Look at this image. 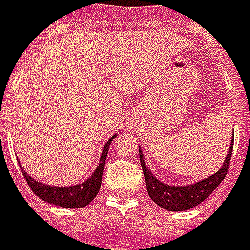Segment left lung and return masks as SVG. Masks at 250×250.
Listing matches in <instances>:
<instances>
[{
	"mask_svg": "<svg viewBox=\"0 0 250 250\" xmlns=\"http://www.w3.org/2000/svg\"><path fill=\"white\" fill-rule=\"evenodd\" d=\"M233 142H234V134L229 147V152L226 155L225 162L222 168L214 175L204 178L200 182H194L191 185H168L158 179V176L150 172L145 164V158L142 153V149L139 147V156H140V165L145 174L146 181V188L149 197L162 208L168 211H185L189 208H194L195 206L201 204L217 187L219 184L225 179L226 174L229 171L230 159H231V152H233Z\"/></svg>",
	"mask_w": 250,
	"mask_h": 250,
	"instance_id": "obj_1",
	"label": "left lung"
}]
</instances>
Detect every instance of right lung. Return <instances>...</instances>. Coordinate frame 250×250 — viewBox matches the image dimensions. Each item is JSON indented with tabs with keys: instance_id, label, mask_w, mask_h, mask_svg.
Instances as JSON below:
<instances>
[{
	"instance_id": "right-lung-1",
	"label": "right lung",
	"mask_w": 250,
	"mask_h": 250,
	"mask_svg": "<svg viewBox=\"0 0 250 250\" xmlns=\"http://www.w3.org/2000/svg\"><path fill=\"white\" fill-rule=\"evenodd\" d=\"M116 136H113L104 146L101 158H100V164L97 167V169L94 171V174L91 175L86 181L71 185V187H56V185H49V184H42L36 179H33L30 175L24 171V168H21V172L24 175L25 181L28 184V187L31 188V191L43 201H47L50 204H55L58 207H63V208H81L88 206L95 195L100 191L101 187V179H103V172H104V165H105V159H107V153L110 149V145L113 142Z\"/></svg>"
}]
</instances>
